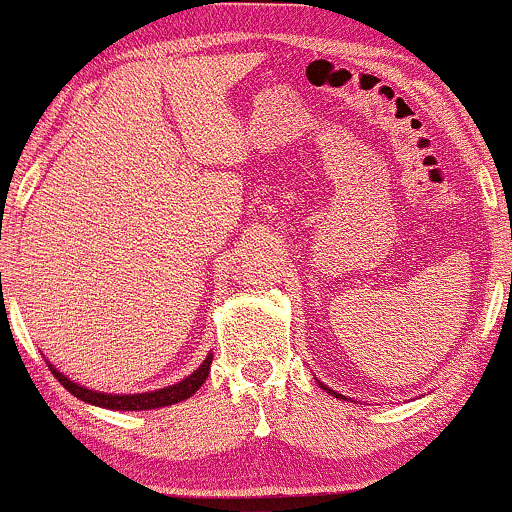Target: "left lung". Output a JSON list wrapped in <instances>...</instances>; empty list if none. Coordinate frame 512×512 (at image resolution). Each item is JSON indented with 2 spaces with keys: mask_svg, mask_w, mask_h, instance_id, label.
Wrapping results in <instances>:
<instances>
[{
  "mask_svg": "<svg viewBox=\"0 0 512 512\" xmlns=\"http://www.w3.org/2000/svg\"><path fill=\"white\" fill-rule=\"evenodd\" d=\"M320 385H322V383H320ZM322 390H327V392H332V395H334V397H342V399H346V397H344V395H337V392H334V390H330V387H327V385H322Z\"/></svg>",
  "mask_w": 512,
  "mask_h": 512,
  "instance_id": "left-lung-1",
  "label": "left lung"
}]
</instances>
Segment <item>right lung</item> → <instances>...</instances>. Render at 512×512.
<instances>
[{
    "label": "right lung",
    "mask_w": 512,
    "mask_h": 512,
    "mask_svg": "<svg viewBox=\"0 0 512 512\" xmlns=\"http://www.w3.org/2000/svg\"><path fill=\"white\" fill-rule=\"evenodd\" d=\"M211 358H204V363L199 366L195 373L187 375L185 380L180 383L161 387V390L154 392H137V395H110V392H98V390H88V387L76 385L74 380H69L67 375H62L60 370L50 363L52 375L60 380L62 387L67 392H72L74 397H79L81 402L93 404V407H103V409H113V411H146V409H158V407H168V404H178L185 402L187 397H192L199 387L204 385V380L209 378V368H211Z\"/></svg>",
    "instance_id": "right-lung-1"
}]
</instances>
